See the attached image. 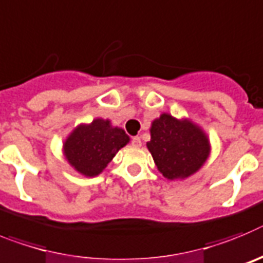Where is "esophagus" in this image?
I'll list each match as a JSON object with an SVG mask.
<instances>
[{
	"mask_svg": "<svg viewBox=\"0 0 263 263\" xmlns=\"http://www.w3.org/2000/svg\"><path fill=\"white\" fill-rule=\"evenodd\" d=\"M132 145H134V147H136V148L141 147V139L139 138V136H136V138L132 139Z\"/></svg>",
	"mask_w": 263,
	"mask_h": 263,
	"instance_id": "esophagus-1",
	"label": "esophagus"
}]
</instances>
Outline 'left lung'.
Listing matches in <instances>:
<instances>
[{
	"label": "left lung",
	"mask_w": 263,
	"mask_h": 263,
	"mask_svg": "<svg viewBox=\"0 0 263 263\" xmlns=\"http://www.w3.org/2000/svg\"><path fill=\"white\" fill-rule=\"evenodd\" d=\"M147 148L157 170L168 180H184L195 175L211 155V141L191 119L161 114L151 124Z\"/></svg>",
	"instance_id": "left-lung-1"
}]
</instances>
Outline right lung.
<instances>
[{
    "instance_id": "obj_1",
    "label": "right lung",
    "mask_w": 263,
    "mask_h": 263,
    "mask_svg": "<svg viewBox=\"0 0 263 263\" xmlns=\"http://www.w3.org/2000/svg\"><path fill=\"white\" fill-rule=\"evenodd\" d=\"M129 143V136L108 119L97 118L77 125L63 141V155L78 173L95 177Z\"/></svg>"
}]
</instances>
